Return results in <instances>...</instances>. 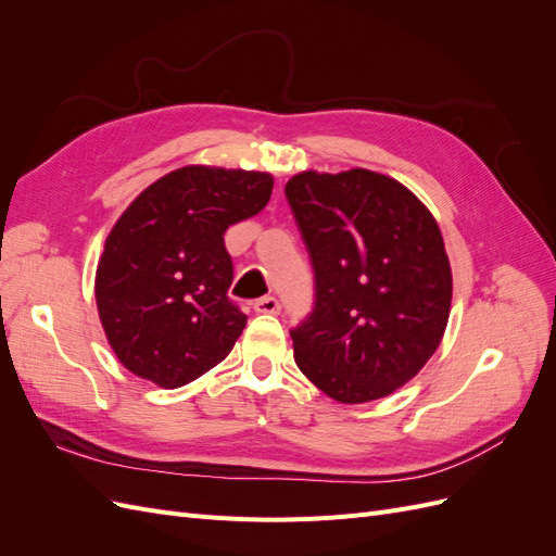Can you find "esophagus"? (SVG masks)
I'll return each mask as SVG.
<instances>
[{
    "mask_svg": "<svg viewBox=\"0 0 556 556\" xmlns=\"http://www.w3.org/2000/svg\"><path fill=\"white\" fill-rule=\"evenodd\" d=\"M252 308H255V313L276 315V313H280V301L276 296H262L255 301V304H252Z\"/></svg>",
    "mask_w": 556,
    "mask_h": 556,
    "instance_id": "obj_1",
    "label": "esophagus"
}]
</instances>
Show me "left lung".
Here are the masks:
<instances>
[{
	"instance_id": "8db88e82",
	"label": "left lung",
	"mask_w": 556,
	"mask_h": 556,
	"mask_svg": "<svg viewBox=\"0 0 556 556\" xmlns=\"http://www.w3.org/2000/svg\"><path fill=\"white\" fill-rule=\"evenodd\" d=\"M315 271L313 313L290 331L294 362L339 403L390 396L441 345L452 268L431 211L368 169L301 172L285 185Z\"/></svg>"
}]
</instances>
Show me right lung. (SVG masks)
Here are the masks:
<instances>
[{
  "label": "right lung",
  "mask_w": 556,
  "mask_h": 556,
  "mask_svg": "<svg viewBox=\"0 0 556 556\" xmlns=\"http://www.w3.org/2000/svg\"><path fill=\"white\" fill-rule=\"evenodd\" d=\"M274 176L192 164L162 176L117 217L94 299L121 364L164 390L220 364L248 317L231 304L227 227L257 215Z\"/></svg>",
  "instance_id": "obj_1"
}]
</instances>
